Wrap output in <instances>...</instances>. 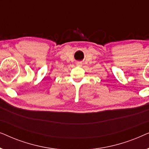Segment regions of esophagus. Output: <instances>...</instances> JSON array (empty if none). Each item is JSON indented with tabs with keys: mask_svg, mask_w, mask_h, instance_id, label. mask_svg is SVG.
<instances>
[{
	"mask_svg": "<svg viewBox=\"0 0 149 149\" xmlns=\"http://www.w3.org/2000/svg\"><path fill=\"white\" fill-rule=\"evenodd\" d=\"M77 66H82V63H81V62H77Z\"/></svg>",
	"mask_w": 149,
	"mask_h": 149,
	"instance_id": "obj_1",
	"label": "esophagus"
}]
</instances>
